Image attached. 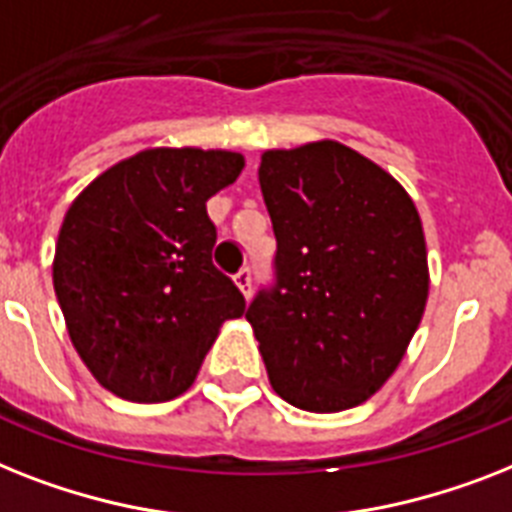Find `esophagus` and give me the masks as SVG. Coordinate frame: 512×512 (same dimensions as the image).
<instances>
[{
	"label": "esophagus",
	"mask_w": 512,
	"mask_h": 512,
	"mask_svg": "<svg viewBox=\"0 0 512 512\" xmlns=\"http://www.w3.org/2000/svg\"><path fill=\"white\" fill-rule=\"evenodd\" d=\"M234 281H236V286L242 289L244 297L249 299V294H252V270L242 268V270H239V273H236V276H234Z\"/></svg>",
	"instance_id": "esophagus-1"
}]
</instances>
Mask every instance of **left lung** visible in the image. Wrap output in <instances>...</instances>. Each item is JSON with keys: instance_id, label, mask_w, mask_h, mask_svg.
I'll return each instance as SVG.
<instances>
[{"instance_id": "obj_1", "label": "left lung", "mask_w": 512, "mask_h": 512, "mask_svg": "<svg viewBox=\"0 0 512 512\" xmlns=\"http://www.w3.org/2000/svg\"><path fill=\"white\" fill-rule=\"evenodd\" d=\"M260 189L276 284L247 307L276 394L310 413L365 402L405 357L429 297L421 215L339 141L268 149Z\"/></svg>"}]
</instances>
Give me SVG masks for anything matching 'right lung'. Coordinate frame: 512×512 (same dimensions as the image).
Here are the masks:
<instances>
[{
    "label": "right lung",
    "instance_id": "right-lung-1",
    "mask_svg": "<svg viewBox=\"0 0 512 512\" xmlns=\"http://www.w3.org/2000/svg\"><path fill=\"white\" fill-rule=\"evenodd\" d=\"M226 149H144L97 176L68 207L54 294L70 342L107 392L168 402L197 378L244 297L213 265L207 199L234 184Z\"/></svg>",
    "mask_w": 512,
    "mask_h": 512
}]
</instances>
